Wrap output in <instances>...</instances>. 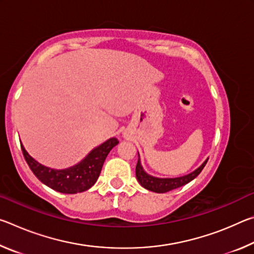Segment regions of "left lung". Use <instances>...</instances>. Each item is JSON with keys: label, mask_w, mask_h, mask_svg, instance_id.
Listing matches in <instances>:
<instances>
[{"label": "left lung", "mask_w": 254, "mask_h": 254, "mask_svg": "<svg viewBox=\"0 0 254 254\" xmlns=\"http://www.w3.org/2000/svg\"><path fill=\"white\" fill-rule=\"evenodd\" d=\"M137 156H139V159H137V163L135 167V176H136L137 182H139V184L143 188L148 189L150 191L158 192V194H163V192L170 191L173 190V189L179 188L184 186V185L190 183L191 180H194L197 176L200 174V171L203 170V168L208 160L207 158L203 163H201L198 168L187 175L180 176V177H174V178H160V177H154L152 175H149L147 171L143 169L139 152H137Z\"/></svg>", "instance_id": "left-lung-1"}]
</instances>
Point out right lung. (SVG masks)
Segmentation results:
<instances>
[{
    "label": "right lung",
    "mask_w": 254,
    "mask_h": 254,
    "mask_svg": "<svg viewBox=\"0 0 254 254\" xmlns=\"http://www.w3.org/2000/svg\"><path fill=\"white\" fill-rule=\"evenodd\" d=\"M118 143L117 137H111L94 148L76 165L65 169L50 168L38 162L30 156L22 143L21 149L30 169L42 184L63 194H77L87 190L96 183L107 154Z\"/></svg>",
    "instance_id": "right-lung-1"
}]
</instances>
